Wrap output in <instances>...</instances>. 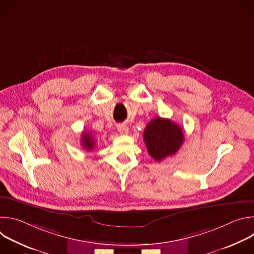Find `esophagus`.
I'll return each instance as SVG.
<instances>
[{"mask_svg": "<svg viewBox=\"0 0 254 254\" xmlns=\"http://www.w3.org/2000/svg\"><path fill=\"white\" fill-rule=\"evenodd\" d=\"M118 130H119V132L122 133V134H127V133L128 132V128H127V127L125 126V125H119V126H118Z\"/></svg>", "mask_w": 254, "mask_h": 254, "instance_id": "1", "label": "esophagus"}]
</instances>
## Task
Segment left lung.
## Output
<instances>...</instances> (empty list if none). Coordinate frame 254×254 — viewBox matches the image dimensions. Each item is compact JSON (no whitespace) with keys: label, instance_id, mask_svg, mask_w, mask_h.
<instances>
[{"label":"left lung","instance_id":"obj_1","mask_svg":"<svg viewBox=\"0 0 254 254\" xmlns=\"http://www.w3.org/2000/svg\"><path fill=\"white\" fill-rule=\"evenodd\" d=\"M143 139L150 156L160 162L178 152L184 142V132L171 120L156 118L144 128Z\"/></svg>","mask_w":254,"mask_h":254}]
</instances>
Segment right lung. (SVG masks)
Segmentation results:
<instances>
[{
	"label": "right lung",
	"mask_w": 254,
	"mask_h": 254,
	"mask_svg": "<svg viewBox=\"0 0 254 254\" xmlns=\"http://www.w3.org/2000/svg\"><path fill=\"white\" fill-rule=\"evenodd\" d=\"M81 144H82V147L87 151H91L94 148L95 141L90 132H88V131L83 132V134L81 136Z\"/></svg>",
	"instance_id": "1"
}]
</instances>
